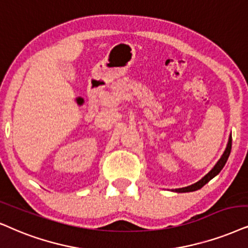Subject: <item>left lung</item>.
Segmentation results:
<instances>
[{"mask_svg":"<svg viewBox=\"0 0 248 248\" xmlns=\"http://www.w3.org/2000/svg\"><path fill=\"white\" fill-rule=\"evenodd\" d=\"M231 145H232V137H231V135H230V136H229V140H228L227 147H225L223 155H221V158L218 159V161L216 162L214 167H213L211 170H209L208 173L206 174L205 176L202 178V180H199L198 182H196V183L191 184V186H189L180 187V189H173L171 191H173V192L183 193V192H192V191L202 189V187L205 186V184H207L208 182L212 180V178H214L216 175L220 173V171L222 170V168L224 167V165L227 164V160H228L229 155H230V152H231Z\"/></svg>","mask_w":248,"mask_h":248,"instance_id":"1","label":"left lung"}]
</instances>
